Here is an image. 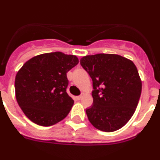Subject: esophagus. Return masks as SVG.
<instances>
[{
  "label": "esophagus",
  "mask_w": 160,
  "mask_h": 160,
  "mask_svg": "<svg viewBox=\"0 0 160 160\" xmlns=\"http://www.w3.org/2000/svg\"><path fill=\"white\" fill-rule=\"evenodd\" d=\"M83 95H79V96H77V100H80L82 98H83Z\"/></svg>",
  "instance_id": "esophagus-1"
}]
</instances>
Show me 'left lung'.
<instances>
[{"label":"left lung","instance_id":"left-lung-1","mask_svg":"<svg viewBox=\"0 0 160 160\" xmlns=\"http://www.w3.org/2000/svg\"><path fill=\"white\" fill-rule=\"evenodd\" d=\"M92 80L93 104L86 109L96 129L114 132L133 115L141 97V83L133 62L118 54L98 53L80 59Z\"/></svg>","mask_w":160,"mask_h":160}]
</instances>
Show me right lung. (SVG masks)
I'll list each match as a JSON object with an SVG mask.
<instances>
[{
	"label": "right lung",
	"instance_id": "right-lung-1",
	"mask_svg": "<svg viewBox=\"0 0 160 160\" xmlns=\"http://www.w3.org/2000/svg\"><path fill=\"white\" fill-rule=\"evenodd\" d=\"M78 62L74 55L53 52L34 57L19 70L16 98L31 122L50 126L68 115L74 101L66 92L67 72Z\"/></svg>",
	"mask_w": 160,
	"mask_h": 160
}]
</instances>
